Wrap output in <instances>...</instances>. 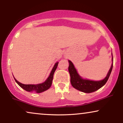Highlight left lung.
Wrapping results in <instances>:
<instances>
[{
    "label": "left lung",
    "mask_w": 123,
    "mask_h": 123,
    "mask_svg": "<svg viewBox=\"0 0 123 123\" xmlns=\"http://www.w3.org/2000/svg\"><path fill=\"white\" fill-rule=\"evenodd\" d=\"M113 56V54H112ZM112 64L107 75L104 79L99 81H93L88 79H84L78 74L75 68L74 67L73 64L70 60H69L68 70L70 76L71 84L75 89L79 91H81L85 93H90V92L97 91L101 87L105 84L109 79L110 75L111 74L113 66V57H112Z\"/></svg>",
    "instance_id": "1"
}]
</instances>
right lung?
Listing matches in <instances>:
<instances>
[{"label":"right lung","mask_w":123,"mask_h":123,"mask_svg":"<svg viewBox=\"0 0 123 123\" xmlns=\"http://www.w3.org/2000/svg\"><path fill=\"white\" fill-rule=\"evenodd\" d=\"M59 62H56L55 64L54 67L53 68L52 70H51L50 74L49 77L47 78V79L44 81V83L38 84H24L20 82H19L17 80L15 79V78L14 77V79L18 84L20 86L21 88H23V89L27 92H37V93H40V92H43L45 90H47L50 88V87L51 86V84H52V81L53 79V76H54V74L55 71L56 69L57 68Z\"/></svg>","instance_id":"1"}]
</instances>
